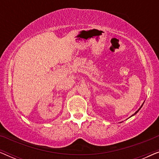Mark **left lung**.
Instances as JSON below:
<instances>
[{
    "label": "left lung",
    "instance_id": "8db88e82",
    "mask_svg": "<svg viewBox=\"0 0 159 159\" xmlns=\"http://www.w3.org/2000/svg\"><path fill=\"white\" fill-rule=\"evenodd\" d=\"M143 104H142V106H140V108H139V109H138V111H136L135 113H134V114L133 115H132V116H134V114H137V113H138V112L139 111V110H140V108H141V107H142V106H143Z\"/></svg>",
    "mask_w": 159,
    "mask_h": 159
}]
</instances>
